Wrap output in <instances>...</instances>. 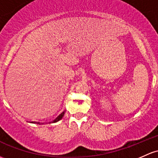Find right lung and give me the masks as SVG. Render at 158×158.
I'll use <instances>...</instances> for the list:
<instances>
[{"instance_id": "right-lung-1", "label": "right lung", "mask_w": 158, "mask_h": 158, "mask_svg": "<svg viewBox=\"0 0 158 158\" xmlns=\"http://www.w3.org/2000/svg\"><path fill=\"white\" fill-rule=\"evenodd\" d=\"M64 113H65V112L64 111L63 112H62V113H60L59 115L58 116V117L56 118L55 119V120H53L52 121V123H55V122H57V121H60V119L62 118H63V116L64 115ZM31 123H35V124H43V123H40V122H33V121H31ZM51 123V122H50Z\"/></svg>"}]
</instances>
